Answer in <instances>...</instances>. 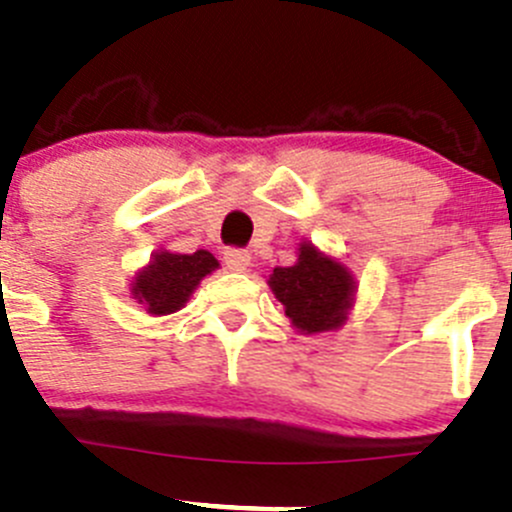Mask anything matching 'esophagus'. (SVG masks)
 Returning a JSON list of instances; mask_svg holds the SVG:
<instances>
[{
	"mask_svg": "<svg viewBox=\"0 0 512 512\" xmlns=\"http://www.w3.org/2000/svg\"><path fill=\"white\" fill-rule=\"evenodd\" d=\"M252 257L247 250H227L225 252V265L230 267L232 272H245L250 267Z\"/></svg>",
	"mask_w": 512,
	"mask_h": 512,
	"instance_id": "1",
	"label": "esophagus"
}]
</instances>
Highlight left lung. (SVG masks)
Here are the masks:
<instances>
[{
    "instance_id": "8db88e82",
    "label": "left lung",
    "mask_w": 512,
    "mask_h": 512,
    "mask_svg": "<svg viewBox=\"0 0 512 512\" xmlns=\"http://www.w3.org/2000/svg\"><path fill=\"white\" fill-rule=\"evenodd\" d=\"M267 285L300 335H317L345 325L357 295L355 275L310 240L300 242L295 265L272 270Z\"/></svg>"
}]
</instances>
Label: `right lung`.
I'll return each instance as SVG.
<instances>
[{
  "label": "right lung",
  "mask_w": 512,
  "mask_h": 512,
  "mask_svg": "<svg viewBox=\"0 0 512 512\" xmlns=\"http://www.w3.org/2000/svg\"><path fill=\"white\" fill-rule=\"evenodd\" d=\"M217 267L220 262L207 250L182 255V252H170L162 247L152 252L150 262L140 272H135L130 282V295L147 315H172L187 305L202 277L212 275Z\"/></svg>",
  "instance_id": "add662e5"
}]
</instances>
